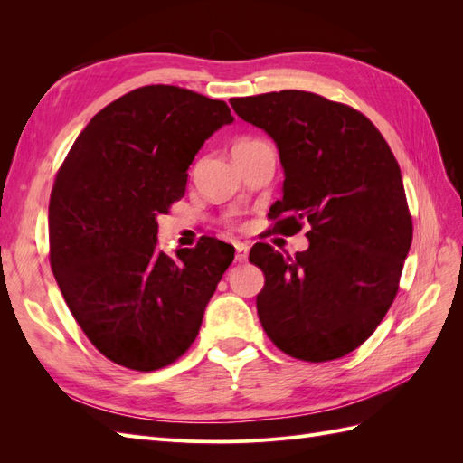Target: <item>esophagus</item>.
Here are the masks:
<instances>
[{
  "label": "esophagus",
  "mask_w": 463,
  "mask_h": 463,
  "mask_svg": "<svg viewBox=\"0 0 463 463\" xmlns=\"http://www.w3.org/2000/svg\"><path fill=\"white\" fill-rule=\"evenodd\" d=\"M235 260H240V262H245L247 260V257H249V245L247 243H235Z\"/></svg>",
  "instance_id": "34e87169"
}]
</instances>
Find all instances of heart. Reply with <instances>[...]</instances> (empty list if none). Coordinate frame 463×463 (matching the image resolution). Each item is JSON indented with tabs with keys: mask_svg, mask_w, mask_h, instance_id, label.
<instances>
[{
	"mask_svg": "<svg viewBox=\"0 0 463 463\" xmlns=\"http://www.w3.org/2000/svg\"><path fill=\"white\" fill-rule=\"evenodd\" d=\"M262 145V141H259V138H241V141H237L235 146H233V152L237 150H245V148H253V146H259Z\"/></svg>",
	"mask_w": 463,
	"mask_h": 463,
	"instance_id": "1",
	"label": "heart"
}]
</instances>
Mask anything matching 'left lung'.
I'll list each match as a JSON object with an SVG mask.
<instances>
[{
	"label": "left lung",
	"mask_w": 463,
	"mask_h": 463,
	"mask_svg": "<svg viewBox=\"0 0 463 463\" xmlns=\"http://www.w3.org/2000/svg\"><path fill=\"white\" fill-rule=\"evenodd\" d=\"M235 114L269 133L284 167L272 233L309 223V249L284 257L255 243L264 272L260 325L303 361L347 355L381 325L398 293L413 226L400 165L361 111L305 90L232 98Z\"/></svg>",
	"instance_id": "1"
}]
</instances>
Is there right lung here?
Here are the masks:
<instances>
[{"label":"right lung","mask_w":463,"mask_h":463,"mask_svg":"<svg viewBox=\"0 0 463 463\" xmlns=\"http://www.w3.org/2000/svg\"><path fill=\"white\" fill-rule=\"evenodd\" d=\"M233 121L226 102L172 85L118 98L69 150L50 197V264L92 345L133 371L184 355L233 247L206 237L165 255L158 214L185 194L206 138Z\"/></svg>","instance_id":"right-lung-1"}]
</instances>
